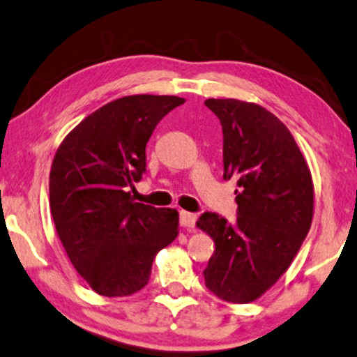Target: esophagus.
I'll use <instances>...</instances> for the list:
<instances>
[{"mask_svg": "<svg viewBox=\"0 0 357 357\" xmlns=\"http://www.w3.org/2000/svg\"><path fill=\"white\" fill-rule=\"evenodd\" d=\"M196 223V215L193 212L180 211V225L185 228H193Z\"/></svg>", "mask_w": 357, "mask_h": 357, "instance_id": "obj_1", "label": "esophagus"}]
</instances>
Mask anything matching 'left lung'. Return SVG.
<instances>
[{
    "label": "left lung",
    "mask_w": 357,
    "mask_h": 357,
    "mask_svg": "<svg viewBox=\"0 0 357 357\" xmlns=\"http://www.w3.org/2000/svg\"><path fill=\"white\" fill-rule=\"evenodd\" d=\"M220 119L223 178L238 190L231 223L204 212L197 227L213 238L206 287L229 303H249L282 276L312 220L311 172L290 130L273 113L234 98H207Z\"/></svg>",
    "instance_id": "8db88e82"
}]
</instances>
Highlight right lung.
I'll use <instances>...</instances> for the list:
<instances>
[{"mask_svg":"<svg viewBox=\"0 0 357 357\" xmlns=\"http://www.w3.org/2000/svg\"><path fill=\"white\" fill-rule=\"evenodd\" d=\"M185 98L129 96L98 108L65 137L49 175V201L70 261L92 290L126 297L144 289L158 252L177 236L178 212L135 202L146 142Z\"/></svg>","mask_w":357,"mask_h":357,"instance_id":"obj_1","label":"right lung"}]
</instances>
